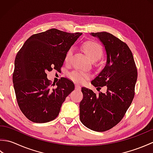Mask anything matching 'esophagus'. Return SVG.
<instances>
[{"label": "esophagus", "instance_id": "1", "mask_svg": "<svg viewBox=\"0 0 153 153\" xmlns=\"http://www.w3.org/2000/svg\"><path fill=\"white\" fill-rule=\"evenodd\" d=\"M76 89L77 90V91H80V90H81V87H80V85H77V84H76Z\"/></svg>", "mask_w": 153, "mask_h": 153}]
</instances>
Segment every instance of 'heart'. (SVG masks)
Returning <instances> with one entry per match:
<instances>
[{
  "label": "heart",
  "mask_w": 153,
  "mask_h": 153,
  "mask_svg": "<svg viewBox=\"0 0 153 153\" xmlns=\"http://www.w3.org/2000/svg\"><path fill=\"white\" fill-rule=\"evenodd\" d=\"M83 51L92 61H97L101 57L102 54V49L100 45L93 41H88L84 43L82 46ZM72 54V48H70L68 51L65 56V60L69 61L70 57ZM71 79L77 83H83L89 77V75L79 70H75L69 75Z\"/></svg>",
  "instance_id": "1"
}]
</instances>
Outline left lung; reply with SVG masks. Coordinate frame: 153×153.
<instances>
[{
	"label": "left lung",
	"instance_id": "obj_1",
	"mask_svg": "<svg viewBox=\"0 0 153 153\" xmlns=\"http://www.w3.org/2000/svg\"><path fill=\"white\" fill-rule=\"evenodd\" d=\"M90 35L101 42L106 54L105 67L91 83L106 86L107 89L96 95L91 89L82 87L79 119L91 130L105 131L121 121L131 105L137 72L131 51L125 43L107 32Z\"/></svg>",
	"mask_w": 153,
	"mask_h": 153
}]
</instances>
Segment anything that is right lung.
Masks as SVG:
<instances>
[{"label": "right lung", "instance_id": "right-lung-1", "mask_svg": "<svg viewBox=\"0 0 153 153\" xmlns=\"http://www.w3.org/2000/svg\"><path fill=\"white\" fill-rule=\"evenodd\" d=\"M82 34L51 29L31 36L16 55L12 77L16 99L31 122L54 120L66 97L74 90L73 82L65 77L51 87L47 72L60 69L68 51Z\"/></svg>", "mask_w": 153, "mask_h": 153}]
</instances>
